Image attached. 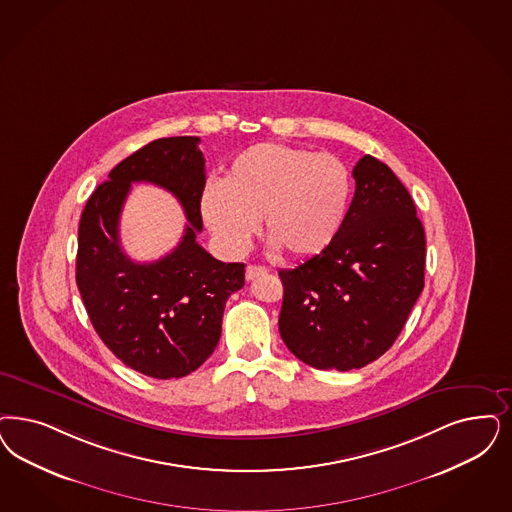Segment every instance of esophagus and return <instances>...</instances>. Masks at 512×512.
<instances>
[{"label":"esophagus","mask_w":512,"mask_h":512,"mask_svg":"<svg viewBox=\"0 0 512 512\" xmlns=\"http://www.w3.org/2000/svg\"><path fill=\"white\" fill-rule=\"evenodd\" d=\"M266 270L265 266L259 265H247L246 266V280L247 282H251V280H255V278H259V276H265Z\"/></svg>","instance_id":"obj_1"}]
</instances>
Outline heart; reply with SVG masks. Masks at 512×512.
<instances>
[{"mask_svg":"<svg viewBox=\"0 0 512 512\" xmlns=\"http://www.w3.org/2000/svg\"><path fill=\"white\" fill-rule=\"evenodd\" d=\"M350 193V172L333 155L257 143L234 157L221 185L204 189L200 210L229 255L246 253L263 217L274 249L312 257L335 240Z\"/></svg>","mask_w":512,"mask_h":512,"instance_id":"heart-1","label":"heart"}]
</instances>
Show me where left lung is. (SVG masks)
<instances>
[{
	"label": "left lung",
	"mask_w": 512,
	"mask_h": 512,
	"mask_svg": "<svg viewBox=\"0 0 512 512\" xmlns=\"http://www.w3.org/2000/svg\"><path fill=\"white\" fill-rule=\"evenodd\" d=\"M335 240L280 270V335L314 369L352 371L393 346L423 289L425 232L412 196L388 164L365 155Z\"/></svg>",
	"instance_id": "8db88e82"
}]
</instances>
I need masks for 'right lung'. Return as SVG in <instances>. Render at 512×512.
<instances>
[{
    "mask_svg": "<svg viewBox=\"0 0 512 512\" xmlns=\"http://www.w3.org/2000/svg\"><path fill=\"white\" fill-rule=\"evenodd\" d=\"M200 138L151 141L119 162L81 215L75 280L94 331L126 367L151 378H181L212 355L227 299L244 287V263H221L196 242L206 162ZM170 190L190 225L159 262L136 264L120 247L118 219L132 182Z\"/></svg>",
    "mask_w": 512,
    "mask_h": 512,
    "instance_id": "right-lung-1",
    "label": "right lung"
}]
</instances>
